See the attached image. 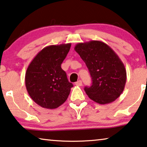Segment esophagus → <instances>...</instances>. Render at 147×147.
<instances>
[{
    "instance_id": "esophagus-1",
    "label": "esophagus",
    "mask_w": 147,
    "mask_h": 147,
    "mask_svg": "<svg viewBox=\"0 0 147 147\" xmlns=\"http://www.w3.org/2000/svg\"><path fill=\"white\" fill-rule=\"evenodd\" d=\"M75 84L76 85V86H81L82 85V81H81V80H78V81H77V82L75 83Z\"/></svg>"
}]
</instances>
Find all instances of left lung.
Wrapping results in <instances>:
<instances>
[{"instance_id":"obj_1","label":"left lung","mask_w":147,"mask_h":147,"mask_svg":"<svg viewBox=\"0 0 147 147\" xmlns=\"http://www.w3.org/2000/svg\"><path fill=\"white\" fill-rule=\"evenodd\" d=\"M90 74L92 84L85 87L88 96L100 104L113 102L123 91L127 73L115 52L101 41L78 43L74 47Z\"/></svg>"}]
</instances>
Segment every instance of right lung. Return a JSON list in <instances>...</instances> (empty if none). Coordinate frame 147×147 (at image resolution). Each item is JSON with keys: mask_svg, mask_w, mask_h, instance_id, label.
<instances>
[{"mask_svg": "<svg viewBox=\"0 0 147 147\" xmlns=\"http://www.w3.org/2000/svg\"><path fill=\"white\" fill-rule=\"evenodd\" d=\"M71 43L49 45L41 50L28 67L27 91L34 102L46 109H55L66 101L73 86L61 65Z\"/></svg>", "mask_w": 147, "mask_h": 147, "instance_id": "add662e5", "label": "right lung"}]
</instances>
